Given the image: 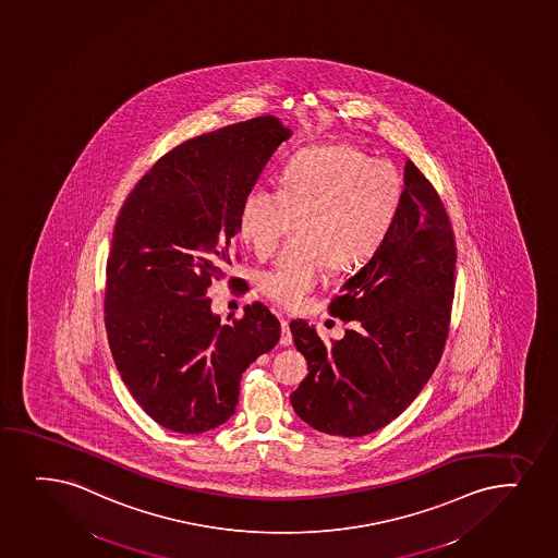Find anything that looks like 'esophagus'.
I'll return each mask as SVG.
<instances>
[{
    "mask_svg": "<svg viewBox=\"0 0 558 558\" xmlns=\"http://www.w3.org/2000/svg\"><path fill=\"white\" fill-rule=\"evenodd\" d=\"M281 344L282 347H290L292 344L289 320H281Z\"/></svg>",
    "mask_w": 558,
    "mask_h": 558,
    "instance_id": "1",
    "label": "esophagus"
}]
</instances>
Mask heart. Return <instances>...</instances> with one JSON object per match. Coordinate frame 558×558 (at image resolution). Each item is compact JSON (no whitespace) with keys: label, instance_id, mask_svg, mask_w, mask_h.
<instances>
[{"label":"heart","instance_id":"b5f03b06","mask_svg":"<svg viewBox=\"0 0 558 558\" xmlns=\"http://www.w3.org/2000/svg\"><path fill=\"white\" fill-rule=\"evenodd\" d=\"M402 201L397 167L371 160L352 145L308 148L295 154L279 190L251 187L238 210V238L260 260L274 256L294 225L295 242L258 289L279 307L300 308L322 279L357 268L381 247Z\"/></svg>","mask_w":558,"mask_h":558}]
</instances>
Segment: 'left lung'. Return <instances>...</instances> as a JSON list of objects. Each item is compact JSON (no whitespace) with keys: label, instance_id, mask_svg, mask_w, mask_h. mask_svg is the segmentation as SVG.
<instances>
[{"label":"left lung","instance_id":"left-lung-1","mask_svg":"<svg viewBox=\"0 0 558 558\" xmlns=\"http://www.w3.org/2000/svg\"><path fill=\"white\" fill-rule=\"evenodd\" d=\"M404 179L384 244L327 307L355 327L326 342L307 322L290 324L308 365L290 402L329 436H368L395 421L428 384L449 337L454 231L436 187L413 161Z\"/></svg>","mask_w":558,"mask_h":558}]
</instances>
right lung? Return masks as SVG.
<instances>
[{"label": "right lung", "mask_w": 558, "mask_h": 558, "mask_svg": "<svg viewBox=\"0 0 558 558\" xmlns=\"http://www.w3.org/2000/svg\"><path fill=\"white\" fill-rule=\"evenodd\" d=\"M290 134L260 116L180 143L117 216L104 295L109 348L135 402L163 428L201 434L229 421L245 368L279 342L281 324L264 303L221 324L206 290L240 260L231 255L238 210Z\"/></svg>", "instance_id": "1"}]
</instances>
